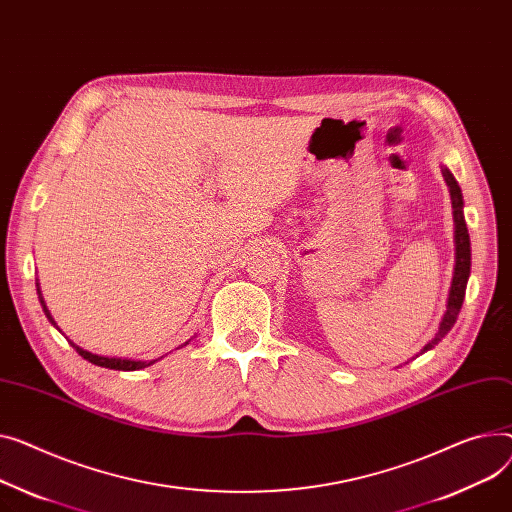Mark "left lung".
<instances>
[{
	"label": "left lung",
	"mask_w": 512,
	"mask_h": 512,
	"mask_svg": "<svg viewBox=\"0 0 512 512\" xmlns=\"http://www.w3.org/2000/svg\"><path fill=\"white\" fill-rule=\"evenodd\" d=\"M442 177H445L447 185H449V193H451V201H453V218H455V274H453V284H451V292H449V302H447V313L440 321L438 333L434 335L432 342L428 346H424L422 354L428 352L430 348H434L442 337H445L451 327L455 325L461 304L465 298V288H467V280H469V269H471V247H469V232H467V224H465V216H463V195H461V187L457 185L455 177L451 175V170H442Z\"/></svg>",
	"instance_id": "8db88e82"
}]
</instances>
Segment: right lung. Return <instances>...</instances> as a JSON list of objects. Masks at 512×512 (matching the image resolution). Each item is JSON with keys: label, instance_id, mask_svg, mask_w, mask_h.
<instances>
[{"label": "right lung", "instance_id": "obj_1", "mask_svg": "<svg viewBox=\"0 0 512 512\" xmlns=\"http://www.w3.org/2000/svg\"><path fill=\"white\" fill-rule=\"evenodd\" d=\"M41 304L45 306V302H43V298H41ZM45 315H47V319L55 325V321L51 319V315H49V311H47V306H45ZM74 346V344H72ZM76 348V352L84 358V360H88V362H92V364H96V366H102V368H113V370H140V368H146V366H150L152 362H142V360H121V358H105V356H96V354H90V352H86V350H82V348H78V346H74Z\"/></svg>", "mask_w": 512, "mask_h": 512}]
</instances>
